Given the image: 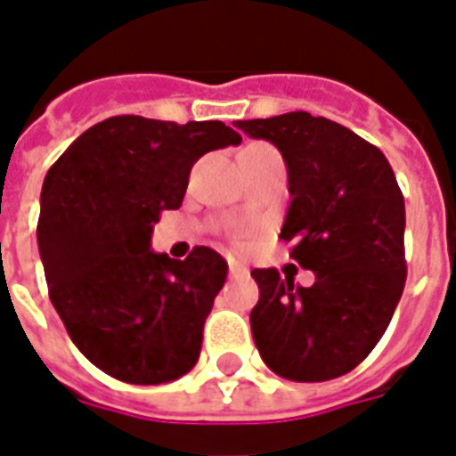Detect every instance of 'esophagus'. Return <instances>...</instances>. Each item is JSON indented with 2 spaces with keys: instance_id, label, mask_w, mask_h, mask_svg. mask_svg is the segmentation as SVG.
Wrapping results in <instances>:
<instances>
[{
  "instance_id": "34e87169",
  "label": "esophagus",
  "mask_w": 456,
  "mask_h": 456,
  "mask_svg": "<svg viewBox=\"0 0 456 456\" xmlns=\"http://www.w3.org/2000/svg\"><path fill=\"white\" fill-rule=\"evenodd\" d=\"M229 276H232V279L248 276V266L240 265V262H236V260H229Z\"/></svg>"
}]
</instances>
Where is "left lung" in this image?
<instances>
[{"label": "left lung", "instance_id": "8db88e82", "mask_svg": "<svg viewBox=\"0 0 456 456\" xmlns=\"http://www.w3.org/2000/svg\"><path fill=\"white\" fill-rule=\"evenodd\" d=\"M269 140L288 166L292 201L281 239L316 273L312 288L253 269L250 312L262 361L292 382H325L356 368L387 332L405 288V201L387 157L346 126L309 112L236 121Z\"/></svg>", "mask_w": 456, "mask_h": 456}]
</instances>
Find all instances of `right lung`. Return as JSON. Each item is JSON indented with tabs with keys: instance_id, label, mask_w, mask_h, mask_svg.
<instances>
[{
	"instance_id": "right-lung-1",
	"label": "right lung",
	"mask_w": 456,
	"mask_h": 456,
	"mask_svg": "<svg viewBox=\"0 0 456 456\" xmlns=\"http://www.w3.org/2000/svg\"><path fill=\"white\" fill-rule=\"evenodd\" d=\"M222 121L112 117L48 168L37 246L48 297L77 349L128 384H164L199 361L203 323L227 262L206 246L187 260L154 253L151 232L180 208L206 151L239 144Z\"/></svg>"
}]
</instances>
